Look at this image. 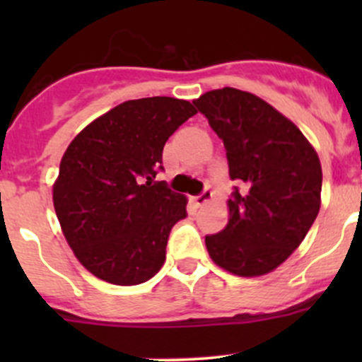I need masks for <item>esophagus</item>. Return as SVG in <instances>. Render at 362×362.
<instances>
[{"instance_id": "1", "label": "esophagus", "mask_w": 362, "mask_h": 362, "mask_svg": "<svg viewBox=\"0 0 362 362\" xmlns=\"http://www.w3.org/2000/svg\"><path fill=\"white\" fill-rule=\"evenodd\" d=\"M211 194H214V192L210 191V187H204L202 194H198V196H196V198H194L196 204H198V206H202V204H204V203L208 202V199L211 198Z\"/></svg>"}]
</instances>
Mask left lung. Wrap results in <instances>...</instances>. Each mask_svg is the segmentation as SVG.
<instances>
[{
    "mask_svg": "<svg viewBox=\"0 0 362 362\" xmlns=\"http://www.w3.org/2000/svg\"><path fill=\"white\" fill-rule=\"evenodd\" d=\"M192 103L224 144L229 177L238 182L228 226L204 236L208 254L240 276L273 272L319 214V156L289 119L245 90L224 87Z\"/></svg>",
    "mask_w": 362,
    "mask_h": 362,
    "instance_id": "8db88e82",
    "label": "left lung"
}]
</instances>
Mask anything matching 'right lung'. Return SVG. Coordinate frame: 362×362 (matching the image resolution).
I'll return each mask as SVG.
<instances>
[{
  "mask_svg": "<svg viewBox=\"0 0 362 362\" xmlns=\"http://www.w3.org/2000/svg\"><path fill=\"white\" fill-rule=\"evenodd\" d=\"M196 113L168 96L124 101L75 136L54 184V208L76 259L98 279L136 286L166 259L170 231L187 217L185 196L163 171L168 138Z\"/></svg>",
  "mask_w": 362,
  "mask_h": 362,
  "instance_id": "add662e5",
  "label": "right lung"
}]
</instances>
